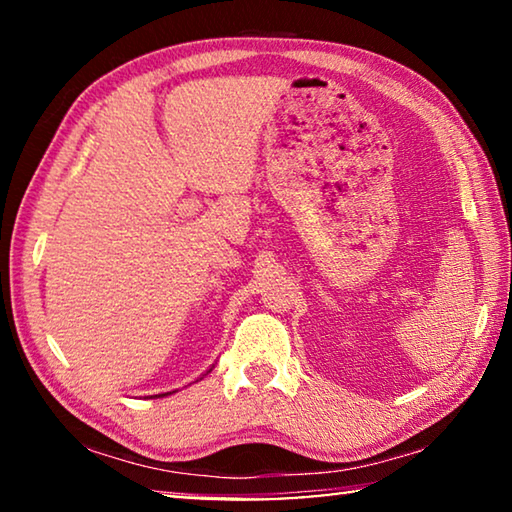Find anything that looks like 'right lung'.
<instances>
[{
    "label": "right lung",
    "instance_id": "1",
    "mask_svg": "<svg viewBox=\"0 0 512 512\" xmlns=\"http://www.w3.org/2000/svg\"><path fill=\"white\" fill-rule=\"evenodd\" d=\"M212 368H214V366H212ZM212 368H210V370H212ZM210 370H207V372H210ZM207 372H205V375H207ZM205 375H203V377H205ZM203 377H201V379H203ZM196 381H198V379H196ZM173 393H178V391H169V393H158V395H149V397H151V400H155V397H167V395H173Z\"/></svg>",
    "mask_w": 512,
    "mask_h": 512
}]
</instances>
